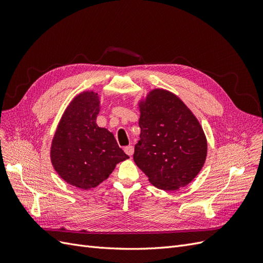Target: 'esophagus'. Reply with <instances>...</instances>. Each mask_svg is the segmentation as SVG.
I'll list each match as a JSON object with an SVG mask.
<instances>
[{"label": "esophagus", "mask_w": 263, "mask_h": 263, "mask_svg": "<svg viewBox=\"0 0 263 263\" xmlns=\"http://www.w3.org/2000/svg\"><path fill=\"white\" fill-rule=\"evenodd\" d=\"M124 151H125V153L127 154V155H128L129 157H132L133 156V154H134V147L133 146H126L125 148H124Z\"/></svg>", "instance_id": "1"}]
</instances>
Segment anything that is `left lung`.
I'll return each instance as SVG.
<instances>
[{"label": "left lung", "mask_w": 263, "mask_h": 263, "mask_svg": "<svg viewBox=\"0 0 263 263\" xmlns=\"http://www.w3.org/2000/svg\"><path fill=\"white\" fill-rule=\"evenodd\" d=\"M134 161L158 189L185 186L203 168L208 142L192 112L176 95L154 90L140 105Z\"/></svg>", "instance_id": "obj_1"}]
</instances>
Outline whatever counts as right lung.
I'll list each match as a JSON object with an SVG mask.
<instances>
[{"label": "right lung", "instance_id": "1", "mask_svg": "<svg viewBox=\"0 0 263 263\" xmlns=\"http://www.w3.org/2000/svg\"><path fill=\"white\" fill-rule=\"evenodd\" d=\"M97 95L85 92L71 102L51 146L54 170L69 184L83 190L99 185L118 162L129 158L114 135L95 123L100 107Z\"/></svg>", "mask_w": 263, "mask_h": 263}]
</instances>
